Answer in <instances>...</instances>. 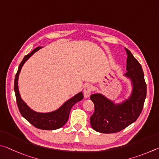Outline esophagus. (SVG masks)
Listing matches in <instances>:
<instances>
[{
  "instance_id": "esophagus-1",
  "label": "esophagus",
  "mask_w": 159,
  "mask_h": 159,
  "mask_svg": "<svg viewBox=\"0 0 159 159\" xmlns=\"http://www.w3.org/2000/svg\"><path fill=\"white\" fill-rule=\"evenodd\" d=\"M92 90H93V87H92V86H91V84H87L84 87V97H85L86 98H89V97L90 96L91 93V91H92Z\"/></svg>"
}]
</instances>
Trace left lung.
I'll return each instance as SVG.
<instances>
[{
	"mask_svg": "<svg viewBox=\"0 0 159 159\" xmlns=\"http://www.w3.org/2000/svg\"><path fill=\"white\" fill-rule=\"evenodd\" d=\"M127 54L126 70L124 77L130 80L132 91L128 98L115 103L102 93L90 96L95 111L90 118L92 129L101 133H114L121 131L135 122L143 110L147 95V85L144 72L140 63L129 49Z\"/></svg>",
	"mask_w": 159,
	"mask_h": 159,
	"instance_id": "8db88e82",
	"label": "left lung"
}]
</instances>
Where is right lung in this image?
<instances>
[{"label": "right lung", "instance_id": "add662e5", "mask_svg": "<svg viewBox=\"0 0 159 159\" xmlns=\"http://www.w3.org/2000/svg\"><path fill=\"white\" fill-rule=\"evenodd\" d=\"M43 47H38L30 53V54L25 56L24 59L19 66L17 72H16L15 79V84H14V89L16 96V103L19 108V112L24 118L31 124L33 126L38 128L39 129L43 130H52L58 129L63 126L68 121L69 118L70 112L72 107L77 103V102L82 101L84 98L82 92H80L77 93L76 95L72 96V98L68 99L61 106L58 108L57 110L49 112H38L32 110L23 99L21 98L20 93H19V87H18V80L19 75L20 73L22 66L26 63V61L34 54L35 52H38L39 49L43 48Z\"/></svg>", "mask_w": 159, "mask_h": 159}]
</instances>
